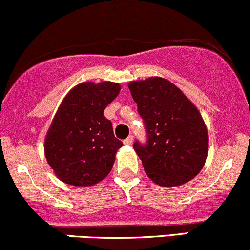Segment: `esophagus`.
Listing matches in <instances>:
<instances>
[{"mask_svg":"<svg viewBox=\"0 0 250 250\" xmlns=\"http://www.w3.org/2000/svg\"><path fill=\"white\" fill-rule=\"evenodd\" d=\"M132 142H133V136H128L124 140V144H125V145H130V144H132Z\"/></svg>","mask_w":250,"mask_h":250,"instance_id":"1","label":"esophagus"}]
</instances>
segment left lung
Wrapping results in <instances>:
<instances>
[{
  "mask_svg": "<svg viewBox=\"0 0 250 250\" xmlns=\"http://www.w3.org/2000/svg\"><path fill=\"white\" fill-rule=\"evenodd\" d=\"M128 89L147 134L145 144H133L146 174L164 187L192 180L208 153V132L198 108L161 77L131 82Z\"/></svg>",
  "mask_w": 250,
  "mask_h": 250,
  "instance_id": "1",
  "label": "left lung"
}]
</instances>
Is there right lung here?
I'll list each match as a JSON object with an SVG mask.
<instances>
[{"instance_id": "1", "label": "right lung", "mask_w": 250, "mask_h": 250, "mask_svg": "<svg viewBox=\"0 0 250 250\" xmlns=\"http://www.w3.org/2000/svg\"><path fill=\"white\" fill-rule=\"evenodd\" d=\"M119 91L118 83L86 82L63 99L44 143L46 161L61 181L92 186L112 169L123 143L114 137L104 110Z\"/></svg>"}]
</instances>
